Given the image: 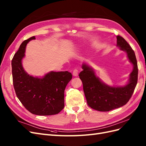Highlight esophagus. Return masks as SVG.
I'll return each instance as SVG.
<instances>
[{
    "instance_id": "1",
    "label": "esophagus",
    "mask_w": 146,
    "mask_h": 146,
    "mask_svg": "<svg viewBox=\"0 0 146 146\" xmlns=\"http://www.w3.org/2000/svg\"><path fill=\"white\" fill-rule=\"evenodd\" d=\"M72 75L74 76H75V77H77V76H78V70H77V69H74V70H73V72H72Z\"/></svg>"
}]
</instances>
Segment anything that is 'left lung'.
<instances>
[{"label": "left lung", "mask_w": 146, "mask_h": 146, "mask_svg": "<svg viewBox=\"0 0 146 146\" xmlns=\"http://www.w3.org/2000/svg\"><path fill=\"white\" fill-rule=\"evenodd\" d=\"M116 38L117 47L126 53L133 67L125 85L113 86L105 83L96 76L93 69L85 63H83V70L79 74L88 105L100 111H108L125 105L133 94L138 81V69L135 52L122 37L118 35Z\"/></svg>", "instance_id": "obj_1"}]
</instances>
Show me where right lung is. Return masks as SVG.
Listing matches in <instances>:
<instances>
[{
    "instance_id": "add662e5",
    "label": "right lung",
    "mask_w": 146,
    "mask_h": 146,
    "mask_svg": "<svg viewBox=\"0 0 146 146\" xmlns=\"http://www.w3.org/2000/svg\"><path fill=\"white\" fill-rule=\"evenodd\" d=\"M25 40L11 61L13 82L17 98L31 113L39 116L58 114L64 108V92L72 76L68 71H50L42 77L30 76L24 70L23 59L27 44Z\"/></svg>"
}]
</instances>
